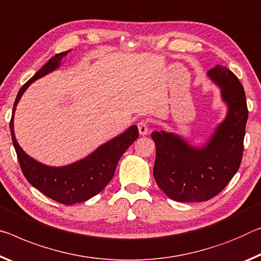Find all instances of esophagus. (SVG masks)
Masks as SVG:
<instances>
[{"mask_svg": "<svg viewBox=\"0 0 261 261\" xmlns=\"http://www.w3.org/2000/svg\"><path fill=\"white\" fill-rule=\"evenodd\" d=\"M138 131H139V135H142V136H145L148 134L147 121H140L138 123Z\"/></svg>", "mask_w": 261, "mask_h": 261, "instance_id": "1", "label": "esophagus"}]
</instances>
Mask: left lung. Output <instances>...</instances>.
<instances>
[{
    "label": "left lung",
    "mask_w": 261,
    "mask_h": 261,
    "mask_svg": "<svg viewBox=\"0 0 261 261\" xmlns=\"http://www.w3.org/2000/svg\"><path fill=\"white\" fill-rule=\"evenodd\" d=\"M208 76L221 88L227 114L205 145L192 146L179 135L163 130L151 135L156 147L153 175L160 189L177 202H203L216 196L242 163L249 116L243 85L222 65L209 69Z\"/></svg>",
    "instance_id": "8db88e82"
}]
</instances>
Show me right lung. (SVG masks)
<instances>
[{
  "label": "right lung",
  "mask_w": 261,
  "mask_h": 261,
  "mask_svg": "<svg viewBox=\"0 0 261 261\" xmlns=\"http://www.w3.org/2000/svg\"><path fill=\"white\" fill-rule=\"evenodd\" d=\"M68 52L65 51L52 57L19 89L12 109L10 132L19 166L29 182L52 200L71 205L89 200L105 189L113 179L119 158L138 138L139 132L137 126L132 125L117 137L97 147L86 158L61 167H52L41 164L23 151L16 140L14 131V115L19 98L32 82L59 68L61 59L67 56Z\"/></svg>",
  "instance_id": "obj_1"
}]
</instances>
